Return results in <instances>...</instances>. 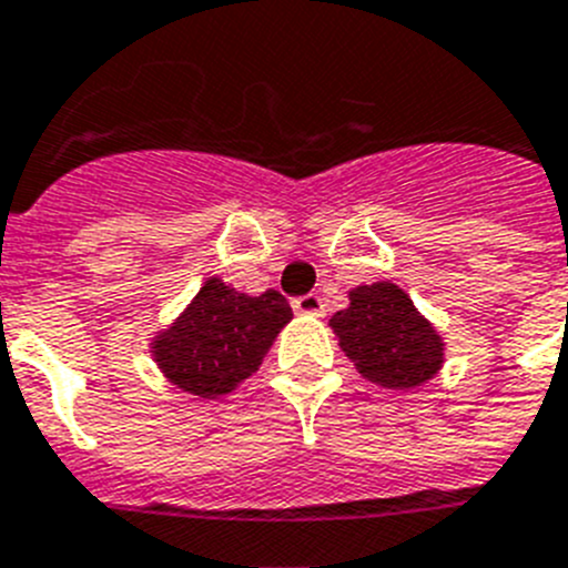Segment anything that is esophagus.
<instances>
[{
    "label": "esophagus",
    "instance_id": "1",
    "mask_svg": "<svg viewBox=\"0 0 568 568\" xmlns=\"http://www.w3.org/2000/svg\"><path fill=\"white\" fill-rule=\"evenodd\" d=\"M294 312L297 314H314V317H320V314L325 312V305H323V297H320V294H303V297H297L294 300Z\"/></svg>",
    "mask_w": 568,
    "mask_h": 568
}]
</instances>
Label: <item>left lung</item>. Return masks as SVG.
I'll list each match as a JSON object with an SVG mask.
<instances>
[{
    "instance_id": "8db88e82",
    "label": "left lung",
    "mask_w": 568,
    "mask_h": 568,
    "mask_svg": "<svg viewBox=\"0 0 568 568\" xmlns=\"http://www.w3.org/2000/svg\"><path fill=\"white\" fill-rule=\"evenodd\" d=\"M348 308L328 325L357 372L383 388H417L443 366V337L414 308L400 285L372 283L348 291Z\"/></svg>"
}]
</instances>
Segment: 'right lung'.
I'll return each mask as SVG.
<instances>
[{"mask_svg":"<svg viewBox=\"0 0 568 568\" xmlns=\"http://www.w3.org/2000/svg\"><path fill=\"white\" fill-rule=\"evenodd\" d=\"M291 317L288 300L280 291L248 297L220 277H209L189 308L156 332L151 354L168 383L214 400L260 368Z\"/></svg>","mask_w":568,"mask_h":568,"instance_id":"obj_1","label":"right lung"}]
</instances>
